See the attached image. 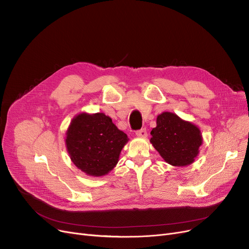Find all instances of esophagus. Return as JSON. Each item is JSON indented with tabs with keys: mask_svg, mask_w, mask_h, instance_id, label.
<instances>
[{
	"mask_svg": "<svg viewBox=\"0 0 249 249\" xmlns=\"http://www.w3.org/2000/svg\"><path fill=\"white\" fill-rule=\"evenodd\" d=\"M135 134L138 137H146L147 136V131H146L145 128H142V129L137 130V131L135 132Z\"/></svg>",
	"mask_w": 249,
	"mask_h": 249,
	"instance_id": "esophagus-1",
	"label": "esophagus"
}]
</instances>
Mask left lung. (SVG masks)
<instances>
[{"label": "left lung", "mask_w": 249, "mask_h": 249, "mask_svg": "<svg viewBox=\"0 0 249 249\" xmlns=\"http://www.w3.org/2000/svg\"><path fill=\"white\" fill-rule=\"evenodd\" d=\"M150 134L153 147L167 163L175 166L192 163L202 144L199 128L169 112L158 116L156 127Z\"/></svg>", "instance_id": "left-lung-1"}]
</instances>
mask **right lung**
Returning <instances> with one entry per match:
<instances>
[{"label": "right lung", "instance_id": "add662e5", "mask_svg": "<svg viewBox=\"0 0 249 249\" xmlns=\"http://www.w3.org/2000/svg\"><path fill=\"white\" fill-rule=\"evenodd\" d=\"M67 135L65 143L72 162L87 175L95 177L114 168L128 141L127 135L103 113L77 115Z\"/></svg>", "mask_w": 249, "mask_h": 249}]
</instances>
